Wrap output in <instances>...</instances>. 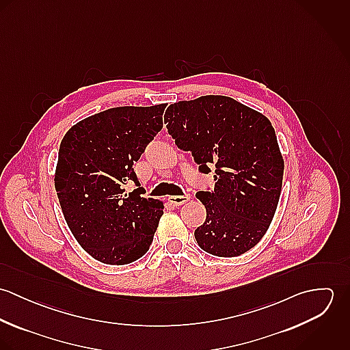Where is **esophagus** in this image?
<instances>
[{
    "instance_id": "1",
    "label": "esophagus",
    "mask_w": 350,
    "mask_h": 350,
    "mask_svg": "<svg viewBox=\"0 0 350 350\" xmlns=\"http://www.w3.org/2000/svg\"><path fill=\"white\" fill-rule=\"evenodd\" d=\"M168 200L175 206H180V204L187 203L190 200V196L189 194H186V196H172V197H168Z\"/></svg>"
}]
</instances>
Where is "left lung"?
I'll use <instances>...</instances> for the list:
<instances>
[{
    "instance_id": "obj_1",
    "label": "left lung",
    "mask_w": 350,
    "mask_h": 350,
    "mask_svg": "<svg viewBox=\"0 0 350 350\" xmlns=\"http://www.w3.org/2000/svg\"><path fill=\"white\" fill-rule=\"evenodd\" d=\"M164 122L202 172L215 167L214 190L197 194L206 208L198 245L218 257L252 250L273 219L283 185L284 160L271 121L230 97L203 96L170 105Z\"/></svg>"
}]
</instances>
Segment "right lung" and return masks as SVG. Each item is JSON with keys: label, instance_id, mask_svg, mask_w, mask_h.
<instances>
[{"label": "right lung", "instance_id": "add662e5", "mask_svg": "<svg viewBox=\"0 0 350 350\" xmlns=\"http://www.w3.org/2000/svg\"><path fill=\"white\" fill-rule=\"evenodd\" d=\"M165 103L120 106L93 114L64 135L55 168V190L78 244L110 265L136 261L150 250L164 202L143 198L133 163L163 128Z\"/></svg>", "mask_w": 350, "mask_h": 350}]
</instances>
